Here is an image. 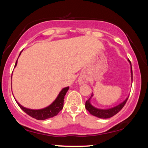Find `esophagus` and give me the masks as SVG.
<instances>
[{"mask_svg": "<svg viewBox=\"0 0 148 148\" xmlns=\"http://www.w3.org/2000/svg\"><path fill=\"white\" fill-rule=\"evenodd\" d=\"M78 82L79 84H84V82H86V79H85L84 77H79L78 79Z\"/></svg>", "mask_w": 148, "mask_h": 148, "instance_id": "34e87169", "label": "esophagus"}]
</instances>
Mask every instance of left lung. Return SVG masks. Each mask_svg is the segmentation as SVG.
Here are the masks:
<instances>
[{
  "instance_id": "1",
  "label": "left lung",
  "mask_w": 148,
  "mask_h": 148,
  "mask_svg": "<svg viewBox=\"0 0 148 148\" xmlns=\"http://www.w3.org/2000/svg\"><path fill=\"white\" fill-rule=\"evenodd\" d=\"M129 62L131 65V61H129ZM131 78L132 79V66H131ZM92 96V95H91V97H90V98L86 102V108L87 109V110H88L89 113L91 115H92V116L99 117V118H102V119L110 118V117L114 116V115L117 114L120 110L123 108V106H125V104H126L127 100H128V98H129V97H127L125 101H124L123 102H121V104H119V105H117V106H115L114 108H112L107 109V110H102V109L96 108L92 106L91 104V103H90V99H91Z\"/></svg>"
}]
</instances>
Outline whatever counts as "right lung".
Returning <instances> with one entry per match:
<instances>
[{"mask_svg":"<svg viewBox=\"0 0 148 148\" xmlns=\"http://www.w3.org/2000/svg\"><path fill=\"white\" fill-rule=\"evenodd\" d=\"M21 54V53H20ZM19 54V56H20ZM17 62V60L16 61L15 66H16ZM69 89V87H65L62 89V91L59 92L58 97L57 99L55 100V101L49 106H47L45 108L40 109V110H31L26 108L23 106H22L21 104H19L16 101V102L18 104V106L21 108L22 110L25 112L27 114H28L33 118H35L38 120H44L46 119L50 118V117H53L57 116L59 112L61 111L63 108V102L64 96L66 95L67 91Z\"/></svg>","mask_w":148,"mask_h":148,"instance_id":"obj_1","label":"right lung"}]
</instances>
